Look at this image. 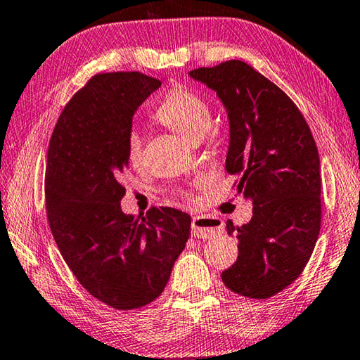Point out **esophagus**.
<instances>
[{
  "mask_svg": "<svg viewBox=\"0 0 360 360\" xmlns=\"http://www.w3.org/2000/svg\"><path fill=\"white\" fill-rule=\"evenodd\" d=\"M224 230V224L220 219L206 217V215H195L192 219V234L193 238L209 239L217 236Z\"/></svg>",
  "mask_w": 360,
  "mask_h": 360,
  "instance_id": "1",
  "label": "esophagus"
}]
</instances>
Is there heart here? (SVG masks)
<instances>
[{
    "label": "heart",
    "mask_w": 360,
    "mask_h": 360,
    "mask_svg": "<svg viewBox=\"0 0 360 360\" xmlns=\"http://www.w3.org/2000/svg\"><path fill=\"white\" fill-rule=\"evenodd\" d=\"M154 120L198 143L205 139L212 124V113L207 102L187 88H174L163 97L154 113ZM126 153L132 163H139L143 154V140L136 130H130L126 140Z\"/></svg>",
    "instance_id": "1"
}]
</instances>
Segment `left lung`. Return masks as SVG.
Segmentation results:
<instances>
[{"mask_svg":"<svg viewBox=\"0 0 360 360\" xmlns=\"http://www.w3.org/2000/svg\"><path fill=\"white\" fill-rule=\"evenodd\" d=\"M191 77L224 102L230 120L225 168L238 176V193L253 202L248 224L226 221L239 255L221 282L240 296L272 297L304 271L321 228L315 139L290 97L244 61L195 69Z\"/></svg>","mask_w":360,"mask_h":360,"instance_id":"left-lung-1","label":"left lung"}]
</instances>
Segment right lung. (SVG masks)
Instances as JSON below:
<instances>
[{
  "instance_id": "obj_1",
  "label": "right lung",
  "mask_w": 360,
  "mask_h": 360,
  "mask_svg": "<svg viewBox=\"0 0 360 360\" xmlns=\"http://www.w3.org/2000/svg\"><path fill=\"white\" fill-rule=\"evenodd\" d=\"M160 80L140 72L91 77L64 107L45 167V206L64 261L91 296L116 310L158 299L191 234V215L121 211L132 117Z\"/></svg>"
}]
</instances>
